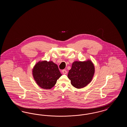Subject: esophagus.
Here are the masks:
<instances>
[{
    "instance_id": "obj_1",
    "label": "esophagus",
    "mask_w": 127,
    "mask_h": 127,
    "mask_svg": "<svg viewBox=\"0 0 127 127\" xmlns=\"http://www.w3.org/2000/svg\"><path fill=\"white\" fill-rule=\"evenodd\" d=\"M62 72L63 74H66V73H67V71H66V70H65V69H63V70H62Z\"/></svg>"
}]
</instances>
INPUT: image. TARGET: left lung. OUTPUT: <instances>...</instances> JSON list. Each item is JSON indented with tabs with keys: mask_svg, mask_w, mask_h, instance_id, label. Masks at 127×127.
<instances>
[{
	"mask_svg": "<svg viewBox=\"0 0 127 127\" xmlns=\"http://www.w3.org/2000/svg\"><path fill=\"white\" fill-rule=\"evenodd\" d=\"M95 73L94 64L90 60L75 61L69 70L67 77L71 84L77 89L83 88L92 80Z\"/></svg>",
	"mask_w": 127,
	"mask_h": 127,
	"instance_id": "1",
	"label": "left lung"
}]
</instances>
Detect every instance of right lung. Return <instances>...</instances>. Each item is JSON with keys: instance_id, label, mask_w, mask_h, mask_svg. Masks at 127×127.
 Returning a JSON list of instances; mask_svg holds the SVG:
<instances>
[{"instance_id": "right-lung-1", "label": "right lung", "mask_w": 127, "mask_h": 127, "mask_svg": "<svg viewBox=\"0 0 127 127\" xmlns=\"http://www.w3.org/2000/svg\"><path fill=\"white\" fill-rule=\"evenodd\" d=\"M36 84L44 89H50L56 84L62 74L58 66L52 61H39L32 70Z\"/></svg>"}]
</instances>
